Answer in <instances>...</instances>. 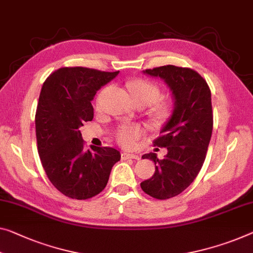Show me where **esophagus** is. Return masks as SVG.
<instances>
[{"mask_svg": "<svg viewBox=\"0 0 253 253\" xmlns=\"http://www.w3.org/2000/svg\"><path fill=\"white\" fill-rule=\"evenodd\" d=\"M121 157H122V159H139L138 155L129 154V153H122Z\"/></svg>", "mask_w": 253, "mask_h": 253, "instance_id": "obj_1", "label": "esophagus"}]
</instances>
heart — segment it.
Instances as JSON below:
<instances>
[{
  "instance_id": "1",
  "label": "heart",
  "mask_w": 253,
  "mask_h": 253,
  "mask_svg": "<svg viewBox=\"0 0 253 253\" xmlns=\"http://www.w3.org/2000/svg\"><path fill=\"white\" fill-rule=\"evenodd\" d=\"M127 88L131 92L133 99L138 104L151 105V114L157 121H164L169 118L172 112V105L161 98V88L153 81L148 79H134L127 84ZM100 99L96 102V106L99 107ZM146 130L141 124L138 123H123L116 127L114 131V138L116 142L123 148H133L138 140L145 135Z\"/></svg>"
}]
</instances>
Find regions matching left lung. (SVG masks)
I'll return each mask as SVG.
<instances>
[{
  "label": "left lung",
  "mask_w": 253,
  "mask_h": 253,
  "mask_svg": "<svg viewBox=\"0 0 253 253\" xmlns=\"http://www.w3.org/2000/svg\"><path fill=\"white\" fill-rule=\"evenodd\" d=\"M158 77L170 88L175 107L154 146L167 149L158 159L156 154H145L155 163V173L140 183L143 192L158 200H166L183 192L192 183L207 155L212 132L211 94L208 84L189 68L164 65L143 71Z\"/></svg>",
  "instance_id": "8db88e82"
}]
</instances>
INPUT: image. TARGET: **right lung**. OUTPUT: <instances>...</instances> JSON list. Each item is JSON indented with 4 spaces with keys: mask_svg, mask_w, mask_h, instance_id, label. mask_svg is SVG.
Masks as SVG:
<instances>
[{
    "mask_svg": "<svg viewBox=\"0 0 253 253\" xmlns=\"http://www.w3.org/2000/svg\"><path fill=\"white\" fill-rule=\"evenodd\" d=\"M119 71L84 67L57 69L42 84L35 115L37 149L46 175L64 196L86 200L105 189L120 151L84 149L80 126L94 119L91 100Z\"/></svg>",
    "mask_w": 253,
    "mask_h": 253,
    "instance_id": "1",
    "label": "right lung"
}]
</instances>
